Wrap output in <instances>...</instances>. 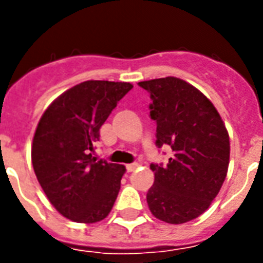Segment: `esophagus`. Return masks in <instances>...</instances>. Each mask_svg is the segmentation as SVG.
I'll return each mask as SVG.
<instances>
[{"label": "esophagus", "mask_w": 263, "mask_h": 263, "mask_svg": "<svg viewBox=\"0 0 263 263\" xmlns=\"http://www.w3.org/2000/svg\"><path fill=\"white\" fill-rule=\"evenodd\" d=\"M137 166H138L137 162H134V163H128V165H126V171L128 172L135 171V169H137Z\"/></svg>", "instance_id": "obj_1"}]
</instances>
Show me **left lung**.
<instances>
[{
  "instance_id": "obj_1",
  "label": "left lung",
  "mask_w": 263,
  "mask_h": 263,
  "mask_svg": "<svg viewBox=\"0 0 263 263\" xmlns=\"http://www.w3.org/2000/svg\"><path fill=\"white\" fill-rule=\"evenodd\" d=\"M151 94L156 146H171L167 165L152 163L154 186L146 193L151 213L169 224L201 215L220 192L230 163V137L213 103L177 77L141 81Z\"/></svg>"
}]
</instances>
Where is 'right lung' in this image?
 <instances>
[{"label": "right lung", "instance_id": "right-lung-1", "mask_svg": "<svg viewBox=\"0 0 263 263\" xmlns=\"http://www.w3.org/2000/svg\"><path fill=\"white\" fill-rule=\"evenodd\" d=\"M131 83L88 80L54 100L36 126L32 165L60 214L76 222L104 220L114 205L125 166L92 158L100 128Z\"/></svg>", "mask_w": 263, "mask_h": 263}]
</instances>
